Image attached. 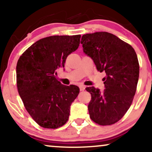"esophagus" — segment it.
Wrapping results in <instances>:
<instances>
[{"label":"esophagus","mask_w":152,"mask_h":152,"mask_svg":"<svg viewBox=\"0 0 152 152\" xmlns=\"http://www.w3.org/2000/svg\"><path fill=\"white\" fill-rule=\"evenodd\" d=\"M84 89H85V86H84V85H80V90L81 91H84Z\"/></svg>","instance_id":"esophagus-1"}]
</instances>
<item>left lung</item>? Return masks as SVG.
<instances>
[{"instance_id":"left-lung-1","label":"left lung","mask_w":152,"mask_h":152,"mask_svg":"<svg viewBox=\"0 0 152 152\" xmlns=\"http://www.w3.org/2000/svg\"><path fill=\"white\" fill-rule=\"evenodd\" d=\"M81 43L97 70L106 73L103 92L86 88L91 95L90 118L99 125H111L123 117L134 99L139 77L136 53L132 45L107 32L84 34Z\"/></svg>"}]
</instances>
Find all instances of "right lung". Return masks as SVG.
I'll list each match as a JSON object with an SVG mask.
<instances>
[{"label": "right lung", "mask_w": 152, "mask_h": 152, "mask_svg": "<svg viewBox=\"0 0 152 152\" xmlns=\"http://www.w3.org/2000/svg\"><path fill=\"white\" fill-rule=\"evenodd\" d=\"M81 35L51 36L29 47L18 60L16 84L24 107L39 126L57 129L68 121L70 107L80 93L75 85L65 86L57 70L78 48Z\"/></svg>", "instance_id": "1"}]
</instances>
